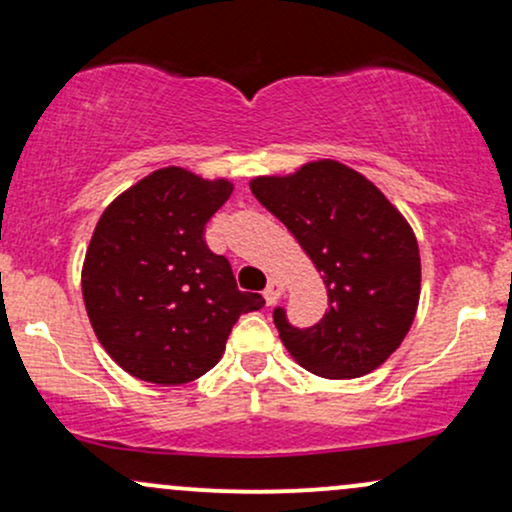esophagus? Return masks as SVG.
Returning a JSON list of instances; mask_svg holds the SVG:
<instances>
[{"label": "esophagus", "mask_w": 512, "mask_h": 512, "mask_svg": "<svg viewBox=\"0 0 512 512\" xmlns=\"http://www.w3.org/2000/svg\"><path fill=\"white\" fill-rule=\"evenodd\" d=\"M284 291H286L284 281L272 279V281H269L267 289H264V301H267V305H274L276 301H279L281 296H284Z\"/></svg>", "instance_id": "1"}]
</instances>
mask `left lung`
I'll return each mask as SVG.
<instances>
[{"label": "left lung", "instance_id": "obj_1", "mask_svg": "<svg viewBox=\"0 0 512 512\" xmlns=\"http://www.w3.org/2000/svg\"><path fill=\"white\" fill-rule=\"evenodd\" d=\"M250 190L289 228L327 289L330 310L310 330L274 310L293 361L330 380L383 366L407 337L421 296L419 243L402 211L334 158L289 175H257Z\"/></svg>", "mask_w": 512, "mask_h": 512}]
</instances>
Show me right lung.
Returning <instances> with one entry per match:
<instances>
[{"instance_id":"right-lung-1","label":"right lung","mask_w":512,"mask_h":512,"mask_svg":"<svg viewBox=\"0 0 512 512\" xmlns=\"http://www.w3.org/2000/svg\"><path fill=\"white\" fill-rule=\"evenodd\" d=\"M233 192L228 178L166 166L120 192L93 228L81 293L98 342L125 373L156 385L192 383L219 363L231 327L260 310L204 226Z\"/></svg>"}]
</instances>
